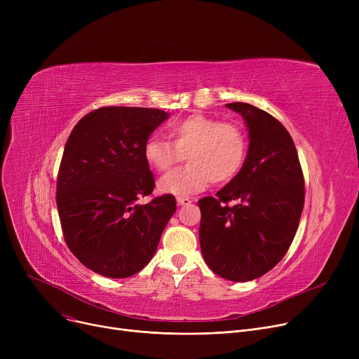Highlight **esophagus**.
Segmentation results:
<instances>
[{
    "instance_id": "34e87169",
    "label": "esophagus",
    "mask_w": 359,
    "mask_h": 359,
    "mask_svg": "<svg viewBox=\"0 0 359 359\" xmlns=\"http://www.w3.org/2000/svg\"><path fill=\"white\" fill-rule=\"evenodd\" d=\"M176 201H177L179 205H189V203H192V199L189 196H177Z\"/></svg>"
}]
</instances>
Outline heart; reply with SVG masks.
Segmentation results:
<instances>
[{"label": "heart", "instance_id": "b5f03b06", "mask_svg": "<svg viewBox=\"0 0 359 359\" xmlns=\"http://www.w3.org/2000/svg\"><path fill=\"white\" fill-rule=\"evenodd\" d=\"M170 141L158 134L144 144V157L157 172H168L184 158V167L165 175L158 182L160 191L187 195L205 189L212 182L222 184L233 180L248 154V138L231 122L194 113L170 125Z\"/></svg>", "mask_w": 359, "mask_h": 359}]
</instances>
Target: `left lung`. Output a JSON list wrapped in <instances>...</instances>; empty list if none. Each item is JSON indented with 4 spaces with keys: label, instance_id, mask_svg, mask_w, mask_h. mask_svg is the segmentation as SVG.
<instances>
[{
    "label": "left lung",
    "instance_id": "obj_1",
    "mask_svg": "<svg viewBox=\"0 0 359 359\" xmlns=\"http://www.w3.org/2000/svg\"><path fill=\"white\" fill-rule=\"evenodd\" d=\"M225 106L246 119L249 153L215 198L198 201L199 241L214 273L246 282L287 255L304 206V175L290 132L278 119L249 103Z\"/></svg>",
    "mask_w": 359,
    "mask_h": 359
}]
</instances>
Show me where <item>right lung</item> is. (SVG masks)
<instances>
[{
	"instance_id": "obj_1",
	"label": "right lung",
	"mask_w": 359,
	"mask_h": 359,
	"mask_svg": "<svg viewBox=\"0 0 359 359\" xmlns=\"http://www.w3.org/2000/svg\"><path fill=\"white\" fill-rule=\"evenodd\" d=\"M168 113L149 107L106 106L74 126L56 180V205L71 253L93 272L128 278L154 256L176 212L173 195L151 196L154 176L144 144Z\"/></svg>"
}]
</instances>
